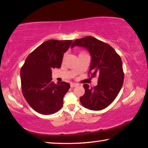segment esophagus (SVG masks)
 <instances>
[{"instance_id": "34e87169", "label": "esophagus", "mask_w": 148, "mask_h": 148, "mask_svg": "<svg viewBox=\"0 0 148 148\" xmlns=\"http://www.w3.org/2000/svg\"><path fill=\"white\" fill-rule=\"evenodd\" d=\"M71 85V88H73V87H75V86H77V84H76V83H71V85Z\"/></svg>"}]
</instances>
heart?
Segmentation results:
<instances>
[{"mask_svg": "<svg viewBox=\"0 0 148 148\" xmlns=\"http://www.w3.org/2000/svg\"><path fill=\"white\" fill-rule=\"evenodd\" d=\"M85 53H83V52H81L80 53H79V55H81V54H84Z\"/></svg>", "mask_w": 148, "mask_h": 148, "instance_id": "heart-1", "label": "heart"}]
</instances>
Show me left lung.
Returning <instances> with one entry per match:
<instances>
[{
	"label": "left lung",
	"instance_id": "obj_1",
	"mask_svg": "<svg viewBox=\"0 0 148 148\" xmlns=\"http://www.w3.org/2000/svg\"><path fill=\"white\" fill-rule=\"evenodd\" d=\"M75 45L85 47L90 52L91 63L88 77L98 76L97 86L83 85L85 92L80 97L81 103L89 110H103L114 101L123 85L121 58L110 45L92 36L75 40L71 47Z\"/></svg>",
	"mask_w": 148,
	"mask_h": 148
}]
</instances>
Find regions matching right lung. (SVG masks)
<instances>
[{
  "instance_id": "obj_1",
  "label": "right lung",
  "mask_w": 148,
  "mask_h": 148,
  "mask_svg": "<svg viewBox=\"0 0 148 148\" xmlns=\"http://www.w3.org/2000/svg\"><path fill=\"white\" fill-rule=\"evenodd\" d=\"M72 40H50L39 45L27 57L20 69L22 91L34 110L42 114L60 110L63 99L70 88L64 81H52L51 69L60 68L63 54Z\"/></svg>"
}]
</instances>
